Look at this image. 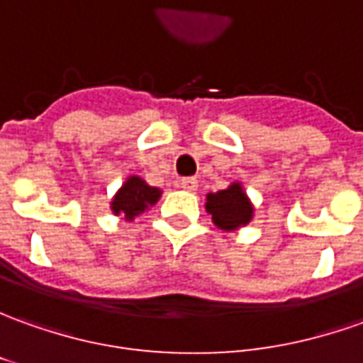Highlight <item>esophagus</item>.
<instances>
[{"label": "esophagus", "mask_w": 363, "mask_h": 363, "mask_svg": "<svg viewBox=\"0 0 363 363\" xmlns=\"http://www.w3.org/2000/svg\"><path fill=\"white\" fill-rule=\"evenodd\" d=\"M179 186L187 189V191H196L197 189V179L196 177H184L182 182H179Z\"/></svg>", "instance_id": "34e87169"}]
</instances>
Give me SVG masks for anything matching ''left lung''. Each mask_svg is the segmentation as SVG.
Returning a JSON list of instances; mask_svg holds the SVG:
<instances>
[{
    "instance_id": "8db88e82",
    "label": "left lung",
    "mask_w": 363,
    "mask_h": 363,
    "mask_svg": "<svg viewBox=\"0 0 363 363\" xmlns=\"http://www.w3.org/2000/svg\"><path fill=\"white\" fill-rule=\"evenodd\" d=\"M207 213H211L213 223L223 231H233L251 221L253 206L245 196L241 184H233L217 194H207Z\"/></svg>"
}]
</instances>
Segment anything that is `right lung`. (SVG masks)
<instances>
[{
  "instance_id": "right-lung-1",
  "label": "right lung",
  "mask_w": 363,
  "mask_h": 363,
  "mask_svg": "<svg viewBox=\"0 0 363 363\" xmlns=\"http://www.w3.org/2000/svg\"><path fill=\"white\" fill-rule=\"evenodd\" d=\"M160 194L162 191L157 187L148 186L142 177L130 176L112 199V211L114 215H124V219H134L144 213L146 207L154 206Z\"/></svg>"
}]
</instances>
